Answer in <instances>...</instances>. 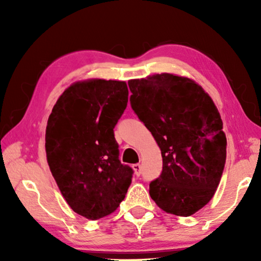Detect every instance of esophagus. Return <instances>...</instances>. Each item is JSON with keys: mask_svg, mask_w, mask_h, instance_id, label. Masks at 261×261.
<instances>
[{"mask_svg": "<svg viewBox=\"0 0 261 261\" xmlns=\"http://www.w3.org/2000/svg\"><path fill=\"white\" fill-rule=\"evenodd\" d=\"M132 167H133L134 173L137 174V176H140V173H141V165H140V164H134V165Z\"/></svg>", "mask_w": 261, "mask_h": 261, "instance_id": "esophagus-1", "label": "esophagus"}]
</instances>
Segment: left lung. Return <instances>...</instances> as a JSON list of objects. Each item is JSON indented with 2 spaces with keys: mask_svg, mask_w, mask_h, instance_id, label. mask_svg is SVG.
I'll list each match as a JSON object with an SVG mask.
<instances>
[{
  "mask_svg": "<svg viewBox=\"0 0 261 261\" xmlns=\"http://www.w3.org/2000/svg\"><path fill=\"white\" fill-rule=\"evenodd\" d=\"M132 108L158 144L163 172L149 195L165 213L191 216L208 204L226 163L223 122L201 85L174 73L128 82Z\"/></svg>",
  "mask_w": 261,
  "mask_h": 261,
  "instance_id": "1",
  "label": "left lung"
}]
</instances>
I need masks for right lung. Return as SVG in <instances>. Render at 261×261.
Masks as SVG:
<instances>
[{"label": "right lung", "instance_id": "right-lung-1", "mask_svg": "<svg viewBox=\"0 0 261 261\" xmlns=\"http://www.w3.org/2000/svg\"><path fill=\"white\" fill-rule=\"evenodd\" d=\"M127 102L126 82L91 78L65 89L48 117L49 170L70 208L88 220L115 212L132 183L114 137Z\"/></svg>", "mask_w": 261, "mask_h": 261}]
</instances>
